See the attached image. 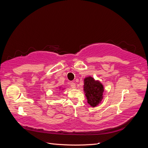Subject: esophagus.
Instances as JSON below:
<instances>
[{
  "label": "esophagus",
  "instance_id": "esophagus-1",
  "mask_svg": "<svg viewBox=\"0 0 148 148\" xmlns=\"http://www.w3.org/2000/svg\"><path fill=\"white\" fill-rule=\"evenodd\" d=\"M70 86H71V88H72V89H75V88H76V84H75V83L71 82L70 83Z\"/></svg>",
  "mask_w": 148,
  "mask_h": 148
}]
</instances>
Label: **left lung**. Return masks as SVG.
I'll list each match as a JSON object with an SVG mask.
<instances>
[{
  "label": "left lung",
  "mask_w": 148,
  "mask_h": 148,
  "mask_svg": "<svg viewBox=\"0 0 148 148\" xmlns=\"http://www.w3.org/2000/svg\"><path fill=\"white\" fill-rule=\"evenodd\" d=\"M83 91L88 104L95 107L101 102L104 88L99 80H96L91 76H88L84 78Z\"/></svg>",
  "instance_id": "obj_1"
}]
</instances>
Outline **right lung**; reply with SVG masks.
<instances>
[{
    "label": "right lung",
    "mask_w": 148,
    "mask_h": 148,
    "mask_svg": "<svg viewBox=\"0 0 148 148\" xmlns=\"http://www.w3.org/2000/svg\"><path fill=\"white\" fill-rule=\"evenodd\" d=\"M64 89H65V88H62V87H61V86L59 87V90H60V89H61V90H64Z\"/></svg>",
    "instance_id": "obj_1"
}]
</instances>
